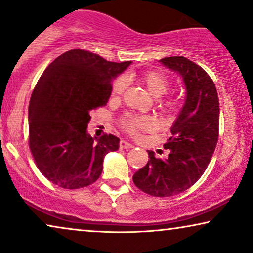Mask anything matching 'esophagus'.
<instances>
[{
	"mask_svg": "<svg viewBox=\"0 0 253 253\" xmlns=\"http://www.w3.org/2000/svg\"><path fill=\"white\" fill-rule=\"evenodd\" d=\"M119 147L121 148V149H126V150H128V149H132V148H133L134 146H133V144H130V143L127 142V141L121 140V141H120V143H119Z\"/></svg>",
	"mask_w": 253,
	"mask_h": 253,
	"instance_id": "34e87169",
	"label": "esophagus"
}]
</instances>
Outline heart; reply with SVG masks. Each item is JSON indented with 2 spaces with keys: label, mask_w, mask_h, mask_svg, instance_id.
<instances>
[{
  "label": "heart",
  "mask_w": 253,
  "mask_h": 253,
  "mask_svg": "<svg viewBox=\"0 0 253 253\" xmlns=\"http://www.w3.org/2000/svg\"><path fill=\"white\" fill-rule=\"evenodd\" d=\"M140 82L146 86V89L153 97H156L157 106L167 116L178 112L183 106V97L177 92L167 91L170 87V80L163 73L157 70H149L141 74ZM127 87V79L121 76L113 82L112 96L120 97ZM156 126L155 120L150 117H139L133 114H127L120 119V127L130 136L137 137L143 132H150Z\"/></svg>",
  "instance_id": "1"
}]
</instances>
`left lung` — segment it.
Listing matches in <instances>:
<instances>
[{"label":"left lung","mask_w":253,"mask_h":253,"mask_svg":"<svg viewBox=\"0 0 253 253\" xmlns=\"http://www.w3.org/2000/svg\"><path fill=\"white\" fill-rule=\"evenodd\" d=\"M160 61L183 77L186 100L164 144L168 157L157 158L148 150L149 161L133 181L144 193L164 198L186 191L206 171L218 140L220 103L213 80L197 63L184 56Z\"/></svg>","instance_id":"left-lung-1"}]
</instances>
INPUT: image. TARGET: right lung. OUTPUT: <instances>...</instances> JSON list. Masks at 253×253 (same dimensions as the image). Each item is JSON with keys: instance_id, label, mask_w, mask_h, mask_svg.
I'll use <instances>...</instances> for the list:
<instances>
[{"instance_id": "obj_1", "label": "right lung", "mask_w": 253, "mask_h": 253, "mask_svg": "<svg viewBox=\"0 0 253 253\" xmlns=\"http://www.w3.org/2000/svg\"><path fill=\"white\" fill-rule=\"evenodd\" d=\"M130 61L111 62L85 49H70L45 69L29 104V147L36 166L50 183L76 190L89 186L103 171V160L119 139L86 133L90 112L105 106L112 79Z\"/></svg>"}]
</instances>
